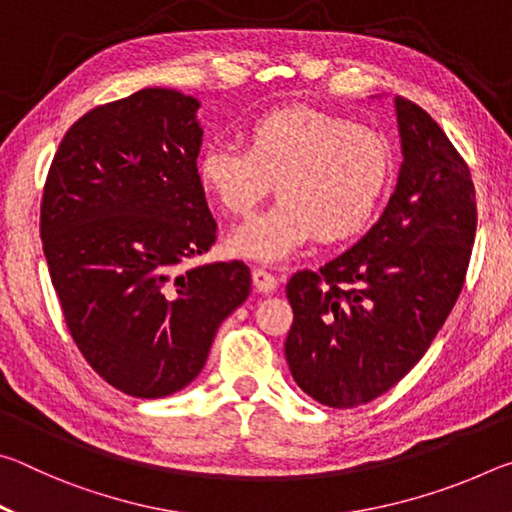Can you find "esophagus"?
<instances>
[{"label":"esophagus","mask_w":512,"mask_h":512,"mask_svg":"<svg viewBox=\"0 0 512 512\" xmlns=\"http://www.w3.org/2000/svg\"><path fill=\"white\" fill-rule=\"evenodd\" d=\"M253 284L257 291L262 293H271L277 289V277L273 273H268L266 268H255L253 271Z\"/></svg>","instance_id":"esophagus-1"}]
</instances>
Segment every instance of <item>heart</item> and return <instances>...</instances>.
Returning a JSON list of instances; mask_svg holds the SVG:
<instances>
[{"mask_svg":"<svg viewBox=\"0 0 512 512\" xmlns=\"http://www.w3.org/2000/svg\"><path fill=\"white\" fill-rule=\"evenodd\" d=\"M198 183L232 216H250L277 185L282 198L230 237V250L282 262L311 239L339 244L368 228L393 176L386 135L332 112L289 106L246 128V149L212 144Z\"/></svg>","mask_w":512,"mask_h":512,"instance_id":"1","label":"heart"}]
</instances>
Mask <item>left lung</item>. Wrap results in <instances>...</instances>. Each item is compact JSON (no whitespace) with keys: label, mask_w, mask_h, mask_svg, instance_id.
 I'll list each match as a JSON object with an SVG mask.
<instances>
[{"label":"left lung","mask_w":512,"mask_h":512,"mask_svg":"<svg viewBox=\"0 0 512 512\" xmlns=\"http://www.w3.org/2000/svg\"><path fill=\"white\" fill-rule=\"evenodd\" d=\"M395 110L404 160L384 214L350 250L287 284L289 370L332 409L368 404L409 375L454 309L472 255L470 167L420 106L395 97Z\"/></svg>","instance_id":"obj_1"}]
</instances>
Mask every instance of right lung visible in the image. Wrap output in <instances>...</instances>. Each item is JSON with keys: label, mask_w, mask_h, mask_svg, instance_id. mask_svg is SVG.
Here are the masks:
<instances>
[{"label": "right lung", "mask_w": 512, "mask_h": 512, "mask_svg": "<svg viewBox=\"0 0 512 512\" xmlns=\"http://www.w3.org/2000/svg\"><path fill=\"white\" fill-rule=\"evenodd\" d=\"M198 106L146 88L85 112L42 194V250L69 334L110 386L142 400L194 381L216 329L250 296L237 259L180 271L216 241L196 171Z\"/></svg>", "instance_id": "obj_1"}]
</instances>
